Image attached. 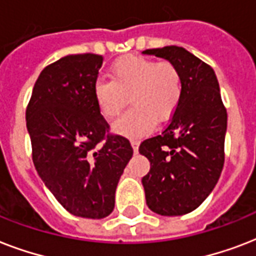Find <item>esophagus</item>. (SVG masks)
<instances>
[{
  "instance_id": "1",
  "label": "esophagus",
  "mask_w": 256,
  "mask_h": 256,
  "mask_svg": "<svg viewBox=\"0 0 256 256\" xmlns=\"http://www.w3.org/2000/svg\"><path fill=\"white\" fill-rule=\"evenodd\" d=\"M130 144H132L134 152H138V148H140V140H134V138H132V140H130Z\"/></svg>"
}]
</instances>
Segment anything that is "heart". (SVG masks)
<instances>
[{"instance_id": "obj_1", "label": "heart", "mask_w": 256, "mask_h": 256, "mask_svg": "<svg viewBox=\"0 0 256 256\" xmlns=\"http://www.w3.org/2000/svg\"><path fill=\"white\" fill-rule=\"evenodd\" d=\"M110 81L98 80L94 100L106 120H114L128 104L132 108L114 124L116 132L140 136L152 132L156 120L168 122L179 108L183 81L178 68L168 61L126 56L110 68Z\"/></svg>"}]
</instances>
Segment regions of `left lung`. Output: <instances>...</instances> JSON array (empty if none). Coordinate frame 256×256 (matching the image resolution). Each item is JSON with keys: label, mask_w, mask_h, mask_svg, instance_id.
Here are the masks:
<instances>
[{"label": "left lung", "mask_w": 256, "mask_h": 256, "mask_svg": "<svg viewBox=\"0 0 256 256\" xmlns=\"http://www.w3.org/2000/svg\"><path fill=\"white\" fill-rule=\"evenodd\" d=\"M180 72L179 108L160 136L144 140L140 152L150 160L142 178L148 208L164 216L191 212L208 196L224 164L227 112L214 70L179 46L148 49Z\"/></svg>", "instance_id": "obj_1"}]
</instances>
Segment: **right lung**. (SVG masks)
Listing matches in <instances>:
<instances>
[{
    "label": "right lung",
    "mask_w": 256,
    "mask_h": 256,
    "mask_svg": "<svg viewBox=\"0 0 256 256\" xmlns=\"http://www.w3.org/2000/svg\"><path fill=\"white\" fill-rule=\"evenodd\" d=\"M104 57L72 54L50 64L36 81L26 128L38 175L70 214H112L120 175L132 156L128 140L110 132L92 88Z\"/></svg>",
    "instance_id": "1"
}]
</instances>
